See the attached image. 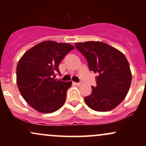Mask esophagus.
Instances as JSON below:
<instances>
[{"label":"esophagus","mask_w":146,"mask_h":146,"mask_svg":"<svg viewBox=\"0 0 146 146\" xmlns=\"http://www.w3.org/2000/svg\"><path fill=\"white\" fill-rule=\"evenodd\" d=\"M82 82H75V84L77 85V86H80V85H81Z\"/></svg>","instance_id":"34e87169"}]
</instances>
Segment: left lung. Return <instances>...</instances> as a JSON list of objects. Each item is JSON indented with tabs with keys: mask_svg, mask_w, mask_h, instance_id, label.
<instances>
[{
	"mask_svg": "<svg viewBox=\"0 0 146 146\" xmlns=\"http://www.w3.org/2000/svg\"><path fill=\"white\" fill-rule=\"evenodd\" d=\"M75 47L86 58L90 71L98 73L96 86L84 101L91 109L106 112L124 100L130 88L132 74L126 58L117 48L102 42L75 43Z\"/></svg>",
	"mask_w": 146,
	"mask_h": 146,
	"instance_id": "1",
	"label": "left lung"
}]
</instances>
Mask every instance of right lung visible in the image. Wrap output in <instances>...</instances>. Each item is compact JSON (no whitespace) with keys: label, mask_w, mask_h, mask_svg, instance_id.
<instances>
[{"label":"right lung","mask_w":146,"mask_h":146,"mask_svg":"<svg viewBox=\"0 0 146 146\" xmlns=\"http://www.w3.org/2000/svg\"><path fill=\"white\" fill-rule=\"evenodd\" d=\"M74 46L68 43L44 41L22 56L16 68L21 94L29 104L42 113H51L62 106L72 82L54 80L60 75V63Z\"/></svg>","instance_id":"obj_1"}]
</instances>
